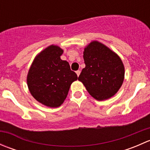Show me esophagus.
Returning <instances> with one entry per match:
<instances>
[{
  "label": "esophagus",
  "instance_id": "34e87169",
  "mask_svg": "<svg viewBox=\"0 0 150 150\" xmlns=\"http://www.w3.org/2000/svg\"><path fill=\"white\" fill-rule=\"evenodd\" d=\"M76 74H77V75H78V76H79L80 74H81V71H80V70L76 71Z\"/></svg>",
  "mask_w": 150,
  "mask_h": 150
}]
</instances>
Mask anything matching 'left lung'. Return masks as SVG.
I'll return each mask as SVG.
<instances>
[{
	"label": "left lung",
	"instance_id": "left-lung-1",
	"mask_svg": "<svg viewBox=\"0 0 150 150\" xmlns=\"http://www.w3.org/2000/svg\"><path fill=\"white\" fill-rule=\"evenodd\" d=\"M86 67L78 81L91 96L102 101L114 96L121 87L125 68L117 54L99 42L92 41L83 51Z\"/></svg>",
	"mask_w": 150,
	"mask_h": 150
}]
</instances>
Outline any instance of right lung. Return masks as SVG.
<instances>
[{"mask_svg":"<svg viewBox=\"0 0 150 150\" xmlns=\"http://www.w3.org/2000/svg\"><path fill=\"white\" fill-rule=\"evenodd\" d=\"M63 50L54 45L39 53L31 64L27 77L29 91L40 103L49 107H58L65 100L76 73L67 61L60 57Z\"/></svg>","mask_w":150,"mask_h":150,"instance_id":"obj_1","label":"right lung"}]
</instances>
